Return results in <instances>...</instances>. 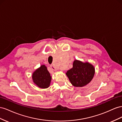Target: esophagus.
I'll list each match as a JSON object with an SVG mask.
<instances>
[{
	"mask_svg": "<svg viewBox=\"0 0 122 122\" xmlns=\"http://www.w3.org/2000/svg\"><path fill=\"white\" fill-rule=\"evenodd\" d=\"M51 69L54 71H56V68L54 66V65H51Z\"/></svg>",
	"mask_w": 122,
	"mask_h": 122,
	"instance_id": "obj_1",
	"label": "esophagus"
}]
</instances>
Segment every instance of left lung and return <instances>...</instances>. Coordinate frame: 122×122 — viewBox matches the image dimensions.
Wrapping results in <instances>:
<instances>
[{
    "mask_svg": "<svg viewBox=\"0 0 122 122\" xmlns=\"http://www.w3.org/2000/svg\"><path fill=\"white\" fill-rule=\"evenodd\" d=\"M65 74L73 86L82 87L91 82L95 74V68L88 62L75 60L73 62L72 68Z\"/></svg>",
    "mask_w": 122,
    "mask_h": 122,
    "instance_id": "1",
    "label": "left lung"
}]
</instances>
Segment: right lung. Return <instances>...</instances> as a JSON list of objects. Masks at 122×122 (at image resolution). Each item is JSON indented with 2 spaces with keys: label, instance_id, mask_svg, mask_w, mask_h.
Wrapping results in <instances>:
<instances>
[{
  "label": "right lung",
  "instance_id": "1",
  "mask_svg": "<svg viewBox=\"0 0 122 122\" xmlns=\"http://www.w3.org/2000/svg\"><path fill=\"white\" fill-rule=\"evenodd\" d=\"M32 77L34 84L39 88L45 89L50 87L51 76L45 65H41L37 68L33 72Z\"/></svg>",
  "mask_w": 122,
  "mask_h": 122
}]
</instances>
